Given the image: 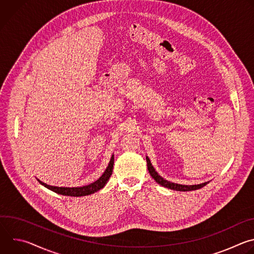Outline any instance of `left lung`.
<instances>
[{
  "label": "left lung",
  "mask_w": 254,
  "mask_h": 254,
  "mask_svg": "<svg viewBox=\"0 0 254 254\" xmlns=\"http://www.w3.org/2000/svg\"><path fill=\"white\" fill-rule=\"evenodd\" d=\"M147 164H148V170H149V173L151 174V176L153 177V179L156 181V182L166 188H169L171 190H175V191H183V192H186V191H193V190H198V189H201L202 187L206 186L209 182H206V183H202V184H199V185H180V184H176V183H172V182H169V181L165 180L164 178H162L154 169V167L152 166L151 164V161L150 159L147 157Z\"/></svg>",
  "instance_id": "1"
}]
</instances>
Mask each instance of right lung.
Returning a JSON list of instances; mask_svg holds the SVG:
<instances>
[{
	"mask_svg": "<svg viewBox=\"0 0 254 254\" xmlns=\"http://www.w3.org/2000/svg\"><path fill=\"white\" fill-rule=\"evenodd\" d=\"M114 155L110 161V164H108L106 170L104 171V173L102 174V176L96 180L95 182L87 185V186H83V187H74V188H67V187H54V186H50L47 185L43 182H41L40 180L39 183L42 184L44 187H46L47 189L60 194V195H64V196H73V197H80V196H86V195H90L98 190H100L101 188H103V186L106 184V182L110 179V177L113 174V168H114Z\"/></svg>",
	"mask_w": 254,
	"mask_h": 254,
	"instance_id": "1",
	"label": "right lung"
}]
</instances>
